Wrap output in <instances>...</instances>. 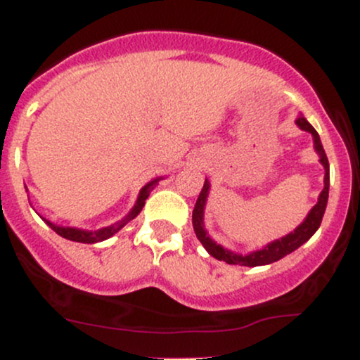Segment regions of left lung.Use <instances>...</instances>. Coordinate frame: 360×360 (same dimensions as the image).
<instances>
[{"label":"left lung","mask_w":360,"mask_h":360,"mask_svg":"<svg viewBox=\"0 0 360 360\" xmlns=\"http://www.w3.org/2000/svg\"><path fill=\"white\" fill-rule=\"evenodd\" d=\"M296 125H298L301 130L308 131L313 137V147H315V152L320 157V164L325 169V177H323V189H321L320 196H318L316 205L309 210L303 223L296 226L291 233L284 235V237L278 238V240L267 243L262 249H257L250 254H237V252H232L225 247H221L220 243H217L210 237L208 232L205 229V206L206 201H208L210 194V181L205 179V186L201 189L200 196H198L196 205H194L193 210V229L194 233H196L198 240L203 243V247L208 252L210 255H213L214 259L223 260L226 264H233V266H247V267H257V266H267V264L276 262V260L286 257L288 254L295 252L298 247L303 245L304 242H308L309 238L313 237V233L320 229L321 218L325 214L326 203H328V188H330V166L328 159H326V154L323 150V146H321V140L318 131L309 125V122L303 115H300L296 118Z\"/></svg>","instance_id":"1"}]
</instances>
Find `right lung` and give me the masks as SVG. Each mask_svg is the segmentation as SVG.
Listing matches in <instances>:
<instances>
[{"instance_id": "obj_1", "label": "right lung", "mask_w": 360, "mask_h": 360, "mask_svg": "<svg viewBox=\"0 0 360 360\" xmlns=\"http://www.w3.org/2000/svg\"><path fill=\"white\" fill-rule=\"evenodd\" d=\"M160 179H162V177H155V179L148 181V183H147L146 186H143L142 189H140L137 201H135L134 208H131L130 212H128L127 217L122 218V220L117 221V223H113V225L105 226V229L82 230V229H76V226H62V225H56V223L49 221L47 218H44V217H40V218H42V220H44L45 223H47L49 226H51L53 232L59 233L60 237L68 238V240L81 242V243H98V242H103V240H106V238L113 237V235L117 233V232H120V230H122L123 226H125L128 221L134 220V218L137 217V214H139L140 212H142V208H143V205H146V200L148 198V194H150L152 189H154V186H155L157 183H159Z\"/></svg>"}]
</instances>
